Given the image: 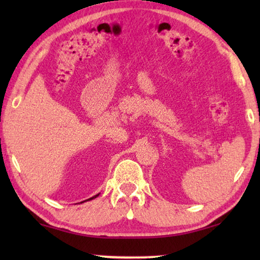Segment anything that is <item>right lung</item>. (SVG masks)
<instances>
[{
  "mask_svg": "<svg viewBox=\"0 0 260 260\" xmlns=\"http://www.w3.org/2000/svg\"><path fill=\"white\" fill-rule=\"evenodd\" d=\"M99 196V193H98V195H95L94 197H91V199H89V200H93V199H96V197H98ZM88 201V200H87ZM83 202H85V201H83ZM81 203H82V202H81Z\"/></svg>",
  "mask_w": 260,
  "mask_h": 260,
  "instance_id": "add662e5",
  "label": "right lung"
}]
</instances>
